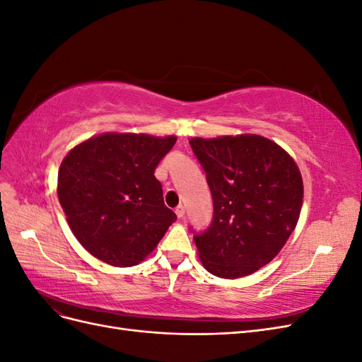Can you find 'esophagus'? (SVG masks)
Returning <instances> with one entry per match:
<instances>
[{
    "instance_id": "obj_1",
    "label": "esophagus",
    "mask_w": 362,
    "mask_h": 362,
    "mask_svg": "<svg viewBox=\"0 0 362 362\" xmlns=\"http://www.w3.org/2000/svg\"><path fill=\"white\" fill-rule=\"evenodd\" d=\"M175 213H177L178 218H182V217H184V214H185V208H184L182 205H178L177 208H175Z\"/></svg>"
}]
</instances>
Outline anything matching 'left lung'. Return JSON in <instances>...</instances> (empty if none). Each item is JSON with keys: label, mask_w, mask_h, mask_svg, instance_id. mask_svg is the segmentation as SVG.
Here are the masks:
<instances>
[{"label": "left lung", "mask_w": 362, "mask_h": 362, "mask_svg": "<svg viewBox=\"0 0 362 362\" xmlns=\"http://www.w3.org/2000/svg\"><path fill=\"white\" fill-rule=\"evenodd\" d=\"M189 144L214 206L210 226L193 237L199 258L214 276H247L279 254L299 221L303 182L298 164L257 134L194 137Z\"/></svg>", "instance_id": "1"}]
</instances>
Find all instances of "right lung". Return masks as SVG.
Here are the masks:
<instances>
[{"label": "right lung", "instance_id": "add662e5", "mask_svg": "<svg viewBox=\"0 0 362 362\" xmlns=\"http://www.w3.org/2000/svg\"><path fill=\"white\" fill-rule=\"evenodd\" d=\"M177 137L105 133L76 145L59 170L57 193L71 231L93 257L131 267L177 221L156 168Z\"/></svg>", "mask_w": 362, "mask_h": 362}]
</instances>
